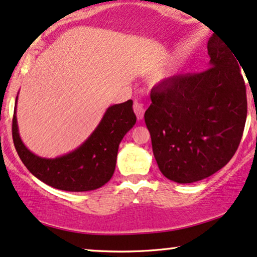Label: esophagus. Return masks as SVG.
I'll return each instance as SVG.
<instances>
[{"label":"esophagus","mask_w":257,"mask_h":257,"mask_svg":"<svg viewBox=\"0 0 257 257\" xmlns=\"http://www.w3.org/2000/svg\"><path fill=\"white\" fill-rule=\"evenodd\" d=\"M134 112H135V115H136V117H138V119L144 118L145 106L141 102H138V100H135V102H134Z\"/></svg>","instance_id":"esophagus-1"}]
</instances>
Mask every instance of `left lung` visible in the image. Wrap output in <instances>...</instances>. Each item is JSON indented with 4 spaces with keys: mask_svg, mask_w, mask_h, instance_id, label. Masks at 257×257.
<instances>
[{
    "mask_svg": "<svg viewBox=\"0 0 257 257\" xmlns=\"http://www.w3.org/2000/svg\"><path fill=\"white\" fill-rule=\"evenodd\" d=\"M207 70L177 74L153 87L152 104L145 112L159 170L179 184L205 179L225 166L244 131L241 64L215 35L207 42Z\"/></svg>",
    "mask_w": 257,
    "mask_h": 257,
    "instance_id": "1",
    "label": "left lung"
}]
</instances>
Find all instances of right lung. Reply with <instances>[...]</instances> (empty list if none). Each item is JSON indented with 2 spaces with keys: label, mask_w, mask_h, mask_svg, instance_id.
<instances>
[{
  "label": "right lung",
  "mask_w": 257,
  "mask_h": 257,
  "mask_svg": "<svg viewBox=\"0 0 257 257\" xmlns=\"http://www.w3.org/2000/svg\"><path fill=\"white\" fill-rule=\"evenodd\" d=\"M135 123L136 116L132 99L109 106L102 121L83 145L63 157L46 159L38 157L26 148L19 135L18 119L14 112L13 141L21 161L39 180L58 190L84 192L102 187L111 179L118 146Z\"/></svg>",
  "instance_id": "1"
}]
</instances>
